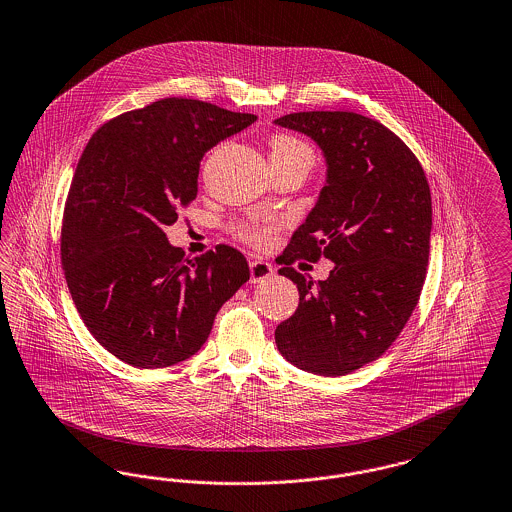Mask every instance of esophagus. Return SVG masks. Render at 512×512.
<instances>
[{
	"mask_svg": "<svg viewBox=\"0 0 512 512\" xmlns=\"http://www.w3.org/2000/svg\"><path fill=\"white\" fill-rule=\"evenodd\" d=\"M249 271H251V282H253V284L265 282V280H269L272 274H274L271 263H267V261H263V259H253V261L249 263Z\"/></svg>",
	"mask_w": 512,
	"mask_h": 512,
	"instance_id": "obj_1",
	"label": "esophagus"
}]
</instances>
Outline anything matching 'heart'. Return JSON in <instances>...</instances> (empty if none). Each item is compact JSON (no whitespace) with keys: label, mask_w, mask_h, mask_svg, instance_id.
Returning <instances> with one entry per match:
<instances>
[{"label":"heart","mask_w":512,"mask_h":512,"mask_svg":"<svg viewBox=\"0 0 512 512\" xmlns=\"http://www.w3.org/2000/svg\"><path fill=\"white\" fill-rule=\"evenodd\" d=\"M271 160H300L311 166L313 162V151L309 149L307 143H303L298 137L288 135V133H276L272 135L271 141ZM274 226L269 222H245L236 228L241 240L249 241L253 245H263L271 238Z\"/></svg>","instance_id":"b5f03b06"}]
</instances>
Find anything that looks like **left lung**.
<instances>
[{
  "instance_id": "1",
  "label": "left lung",
  "mask_w": 512,
  "mask_h": 512,
  "mask_svg": "<svg viewBox=\"0 0 512 512\" xmlns=\"http://www.w3.org/2000/svg\"><path fill=\"white\" fill-rule=\"evenodd\" d=\"M276 125L307 135L327 181L294 232L278 274L300 290L296 313L274 332L278 352L303 371L338 377L383 356L420 300L431 238L423 168L391 129L356 112H298ZM335 263L313 283L291 263Z\"/></svg>"
}]
</instances>
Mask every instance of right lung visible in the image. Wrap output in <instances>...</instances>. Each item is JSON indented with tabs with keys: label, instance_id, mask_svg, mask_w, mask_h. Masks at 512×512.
<instances>
[{
	"label": "right lung",
	"instance_id": "right-lung-1",
	"mask_svg": "<svg viewBox=\"0 0 512 512\" xmlns=\"http://www.w3.org/2000/svg\"><path fill=\"white\" fill-rule=\"evenodd\" d=\"M255 120L162 98L92 135L65 203L61 265L83 323L118 360L158 369L191 358L249 280L238 249L218 245L189 259L164 228L197 197L205 152Z\"/></svg>",
	"mask_w": 512,
	"mask_h": 512
}]
</instances>
